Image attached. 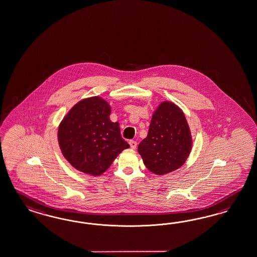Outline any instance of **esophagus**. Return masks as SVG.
<instances>
[{"label": "esophagus", "instance_id": "esophagus-1", "mask_svg": "<svg viewBox=\"0 0 257 257\" xmlns=\"http://www.w3.org/2000/svg\"><path fill=\"white\" fill-rule=\"evenodd\" d=\"M128 144L131 145V148H132V149H135V148L137 147V143H136L135 141H133V140H131V141L128 142Z\"/></svg>", "mask_w": 257, "mask_h": 257}]
</instances>
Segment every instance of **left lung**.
I'll return each mask as SVG.
<instances>
[{
	"instance_id": "left-lung-1",
	"label": "left lung",
	"mask_w": 257,
	"mask_h": 257,
	"mask_svg": "<svg viewBox=\"0 0 257 257\" xmlns=\"http://www.w3.org/2000/svg\"><path fill=\"white\" fill-rule=\"evenodd\" d=\"M192 149L190 128L183 111L171 101L161 102L153 113L147 137L138 146L149 171L163 175L181 168Z\"/></svg>"
}]
</instances>
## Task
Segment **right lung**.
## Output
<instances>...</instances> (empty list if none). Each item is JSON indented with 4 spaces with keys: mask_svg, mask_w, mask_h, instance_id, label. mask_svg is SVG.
<instances>
[{
    "mask_svg": "<svg viewBox=\"0 0 257 257\" xmlns=\"http://www.w3.org/2000/svg\"><path fill=\"white\" fill-rule=\"evenodd\" d=\"M111 106L99 97L82 99L69 111L58 131L59 147L76 170L102 174L130 145L121 137L117 122L110 120Z\"/></svg>",
    "mask_w": 257,
    "mask_h": 257,
    "instance_id": "add662e5",
    "label": "right lung"
}]
</instances>
